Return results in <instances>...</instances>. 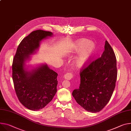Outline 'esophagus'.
I'll list each match as a JSON object with an SVG mask.
<instances>
[{
    "mask_svg": "<svg viewBox=\"0 0 131 131\" xmlns=\"http://www.w3.org/2000/svg\"><path fill=\"white\" fill-rule=\"evenodd\" d=\"M74 77V75L73 74L71 73H67L64 75V78L67 80H70L72 79Z\"/></svg>",
    "mask_w": 131,
    "mask_h": 131,
    "instance_id": "esophagus-1",
    "label": "esophagus"
}]
</instances>
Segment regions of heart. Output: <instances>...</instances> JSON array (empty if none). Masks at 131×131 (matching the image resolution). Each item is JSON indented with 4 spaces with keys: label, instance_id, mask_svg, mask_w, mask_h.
<instances>
[{
    "label": "heart",
    "instance_id": "b5f03b06",
    "mask_svg": "<svg viewBox=\"0 0 131 131\" xmlns=\"http://www.w3.org/2000/svg\"><path fill=\"white\" fill-rule=\"evenodd\" d=\"M96 50V45L87 39H81L75 44V51L80 52L75 63L77 67H81L86 65L92 57Z\"/></svg>",
    "mask_w": 131,
    "mask_h": 131
}]
</instances>
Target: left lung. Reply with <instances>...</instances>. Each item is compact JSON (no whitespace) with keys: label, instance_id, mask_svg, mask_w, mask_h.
<instances>
[{"label":"left lung","instance_id":"8db88e82","mask_svg":"<svg viewBox=\"0 0 131 131\" xmlns=\"http://www.w3.org/2000/svg\"><path fill=\"white\" fill-rule=\"evenodd\" d=\"M80 72V86L74 90L73 96L86 110L98 112L110 101L117 79L116 59L108 41L101 56L90 59Z\"/></svg>","mask_w":131,"mask_h":131}]
</instances>
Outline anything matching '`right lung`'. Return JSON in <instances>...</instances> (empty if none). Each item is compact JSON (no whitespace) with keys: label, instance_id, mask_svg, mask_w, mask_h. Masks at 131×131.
<instances>
[{"label":"right lung","instance_id":"add662e5","mask_svg":"<svg viewBox=\"0 0 131 131\" xmlns=\"http://www.w3.org/2000/svg\"><path fill=\"white\" fill-rule=\"evenodd\" d=\"M52 35L41 30L32 32L21 41L14 57L12 75L16 93L21 103L33 111L43 109L52 101L57 92L58 74L47 65L28 72L25 62L38 49L42 40Z\"/></svg>","mask_w":131,"mask_h":131}]
</instances>
